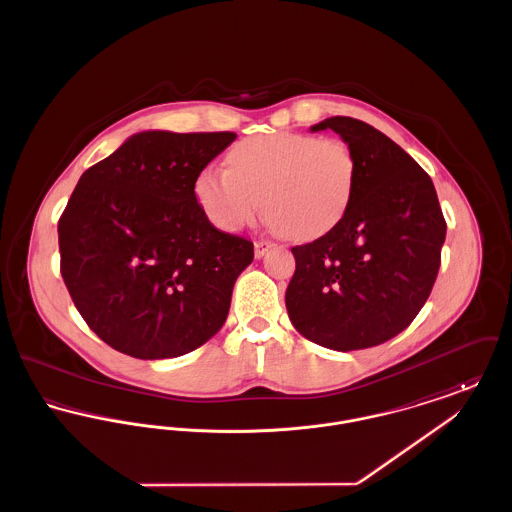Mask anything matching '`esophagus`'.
Segmentation results:
<instances>
[{
  "mask_svg": "<svg viewBox=\"0 0 512 512\" xmlns=\"http://www.w3.org/2000/svg\"><path fill=\"white\" fill-rule=\"evenodd\" d=\"M272 247H274V244H270L267 240H259V242H255V257H257V259L265 257Z\"/></svg>",
  "mask_w": 512,
  "mask_h": 512,
  "instance_id": "34e87169",
  "label": "esophagus"
}]
</instances>
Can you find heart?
I'll return each instance as SVG.
<instances>
[{
  "mask_svg": "<svg viewBox=\"0 0 512 512\" xmlns=\"http://www.w3.org/2000/svg\"><path fill=\"white\" fill-rule=\"evenodd\" d=\"M355 157L336 138L295 132L255 136L232 147L228 171L203 169L195 195L211 222L238 232L265 211L272 226L295 240L330 232L351 201Z\"/></svg>",
  "mask_w": 512,
  "mask_h": 512,
  "instance_id": "obj_1",
  "label": "heart"
}]
</instances>
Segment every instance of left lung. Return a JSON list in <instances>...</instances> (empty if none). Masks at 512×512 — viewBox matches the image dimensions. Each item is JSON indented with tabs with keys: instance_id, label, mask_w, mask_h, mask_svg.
I'll list each match as a JSON object with an SVG mask.
<instances>
[{
	"instance_id": "obj_1",
	"label": "left lung",
	"mask_w": 512,
	"mask_h": 512,
	"mask_svg": "<svg viewBox=\"0 0 512 512\" xmlns=\"http://www.w3.org/2000/svg\"><path fill=\"white\" fill-rule=\"evenodd\" d=\"M355 157V186L340 222L315 242L292 247L286 290L293 328L334 351L380 345L403 332L438 276L445 220L430 176L374 126L330 117Z\"/></svg>"
}]
</instances>
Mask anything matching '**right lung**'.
<instances>
[{
	"mask_svg": "<svg viewBox=\"0 0 512 512\" xmlns=\"http://www.w3.org/2000/svg\"><path fill=\"white\" fill-rule=\"evenodd\" d=\"M234 140L146 130L80 176L57 226L61 274L86 324L124 355H186L228 317L253 244L217 230L194 190Z\"/></svg>",
	"mask_w": 512,
	"mask_h": 512,
	"instance_id": "add662e5",
	"label": "right lung"
}]
</instances>
